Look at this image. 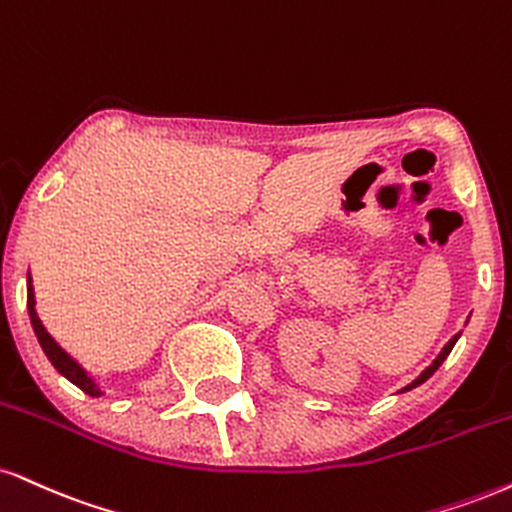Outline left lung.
Listing matches in <instances>:
<instances>
[{
	"label": "left lung",
	"instance_id": "8db88e82",
	"mask_svg": "<svg viewBox=\"0 0 512 512\" xmlns=\"http://www.w3.org/2000/svg\"><path fill=\"white\" fill-rule=\"evenodd\" d=\"M455 341H458V336H453V338H451V341H448V346L441 350V355H439V357H436V360L432 362V367H427V369H424V372L420 374V377H417L415 381H412V384H410V386H405V389H403V391H410V389H415V386H420V384H422V381H427L429 377H432V374L436 372V369H439V367H441V362H443V360H446V357H448V355H451V350H453V346H455Z\"/></svg>",
	"mask_w": 512,
	"mask_h": 512
}]
</instances>
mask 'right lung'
<instances>
[{
    "label": "right lung",
    "mask_w": 512,
    "mask_h": 512,
    "mask_svg": "<svg viewBox=\"0 0 512 512\" xmlns=\"http://www.w3.org/2000/svg\"><path fill=\"white\" fill-rule=\"evenodd\" d=\"M28 315H30V322H33L35 336H38L40 346L45 350V355L49 357V362H52L54 369H57L59 374H64L71 384H76L80 391L88 393V396H100V389L95 386V381L85 374V369L80 367L71 355H66L64 350L57 346V341H54V338L47 334L45 326H42L38 312H35V295H33V283H30V274H28Z\"/></svg>",
    "instance_id": "1"
}]
</instances>
